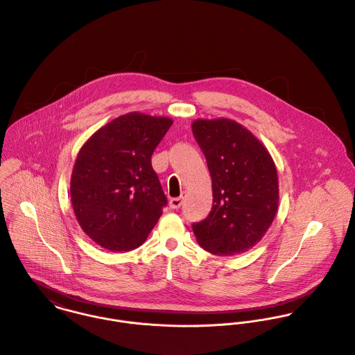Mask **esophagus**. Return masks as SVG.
Masks as SVG:
<instances>
[{"label": "esophagus", "mask_w": 355, "mask_h": 355, "mask_svg": "<svg viewBox=\"0 0 355 355\" xmlns=\"http://www.w3.org/2000/svg\"><path fill=\"white\" fill-rule=\"evenodd\" d=\"M182 204H183V196L169 200V207H171L172 209H179V208L182 207Z\"/></svg>", "instance_id": "esophagus-1"}]
</instances>
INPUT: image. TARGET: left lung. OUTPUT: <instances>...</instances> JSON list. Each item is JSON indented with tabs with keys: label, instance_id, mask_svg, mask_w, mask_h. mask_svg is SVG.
<instances>
[{
	"label": "left lung",
	"instance_id": "obj_1",
	"mask_svg": "<svg viewBox=\"0 0 355 355\" xmlns=\"http://www.w3.org/2000/svg\"><path fill=\"white\" fill-rule=\"evenodd\" d=\"M191 128L207 158L214 196L208 218L193 225L197 242L218 256L243 253L260 242L278 211L274 159L234 119H194Z\"/></svg>",
	"mask_w": 355,
	"mask_h": 355
}]
</instances>
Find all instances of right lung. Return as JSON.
Instances as JSON below:
<instances>
[{"instance_id": "add662e5", "label": "right lung", "mask_w": 355, "mask_h": 355, "mask_svg": "<svg viewBox=\"0 0 355 355\" xmlns=\"http://www.w3.org/2000/svg\"><path fill=\"white\" fill-rule=\"evenodd\" d=\"M173 119L132 112L99 128L80 148L70 179L83 232L113 252L139 248L162 215L166 197L151 154Z\"/></svg>"}]
</instances>
